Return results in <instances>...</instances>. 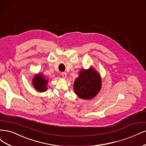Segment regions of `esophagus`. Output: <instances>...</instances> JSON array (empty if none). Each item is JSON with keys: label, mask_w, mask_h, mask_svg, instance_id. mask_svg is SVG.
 Here are the masks:
<instances>
[{"label": "esophagus", "mask_w": 146, "mask_h": 146, "mask_svg": "<svg viewBox=\"0 0 146 146\" xmlns=\"http://www.w3.org/2000/svg\"><path fill=\"white\" fill-rule=\"evenodd\" d=\"M61 74H62V76L64 78H66V77H67V73L66 72H62Z\"/></svg>", "instance_id": "34e87169"}]
</instances>
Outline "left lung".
<instances>
[{"label": "left lung", "instance_id": "8db88e82", "mask_svg": "<svg viewBox=\"0 0 146 146\" xmlns=\"http://www.w3.org/2000/svg\"><path fill=\"white\" fill-rule=\"evenodd\" d=\"M102 80L99 73L93 68L80 70L74 82V91L79 98L90 100L94 98L101 89Z\"/></svg>", "mask_w": 146, "mask_h": 146}]
</instances>
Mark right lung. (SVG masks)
<instances>
[{
	"mask_svg": "<svg viewBox=\"0 0 146 146\" xmlns=\"http://www.w3.org/2000/svg\"><path fill=\"white\" fill-rule=\"evenodd\" d=\"M47 79L44 77V76L41 73L35 74L32 80V84L34 87L39 92H44L47 89Z\"/></svg>",
	"mask_w": 146,
	"mask_h": 146,
	"instance_id": "right-lung-1",
	"label": "right lung"
}]
</instances>
